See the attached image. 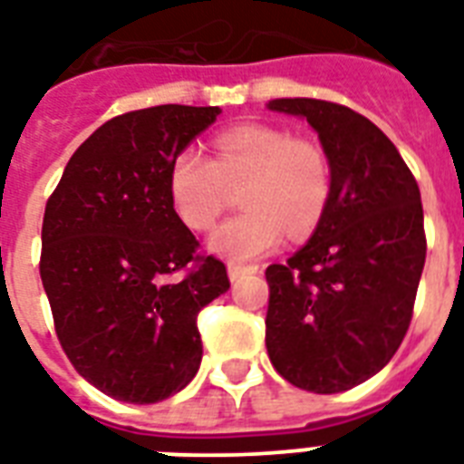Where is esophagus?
<instances>
[{"label": "esophagus", "mask_w": 464, "mask_h": 464, "mask_svg": "<svg viewBox=\"0 0 464 464\" xmlns=\"http://www.w3.org/2000/svg\"><path fill=\"white\" fill-rule=\"evenodd\" d=\"M229 281H239L242 276H251V273H258V266H242V264H227Z\"/></svg>", "instance_id": "esophagus-1"}]
</instances>
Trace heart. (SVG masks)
Instances as JSON below:
<instances>
[{
  "label": "heart",
  "mask_w": 464,
  "mask_h": 464,
  "mask_svg": "<svg viewBox=\"0 0 464 464\" xmlns=\"http://www.w3.org/2000/svg\"><path fill=\"white\" fill-rule=\"evenodd\" d=\"M244 183V213L210 237V249L229 261H249L278 249L290 235L303 239L317 227L332 191L324 150L283 128L246 123L215 138V160L186 147L169 169V193L183 225L206 232Z\"/></svg>",
  "instance_id": "1"
}]
</instances>
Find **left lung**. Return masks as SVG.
<instances>
[{"label":"left lung","mask_w":464,"mask_h":464,"mask_svg":"<svg viewBox=\"0 0 464 464\" xmlns=\"http://www.w3.org/2000/svg\"><path fill=\"white\" fill-rule=\"evenodd\" d=\"M307 118L332 169L314 235L266 268V348L290 385L334 394L385 368L407 336L426 261L421 193L378 125L319 99H273Z\"/></svg>","instance_id":"1"}]
</instances>
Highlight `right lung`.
<instances>
[{"instance_id": "obj_1", "label": "right lung", "mask_w": 464, "mask_h": 464, "mask_svg": "<svg viewBox=\"0 0 464 464\" xmlns=\"http://www.w3.org/2000/svg\"><path fill=\"white\" fill-rule=\"evenodd\" d=\"M222 111L152 106L106 121L72 154L43 215L41 281L60 346L113 400L154 404L198 372V312L227 268L176 215L169 169Z\"/></svg>"}]
</instances>
